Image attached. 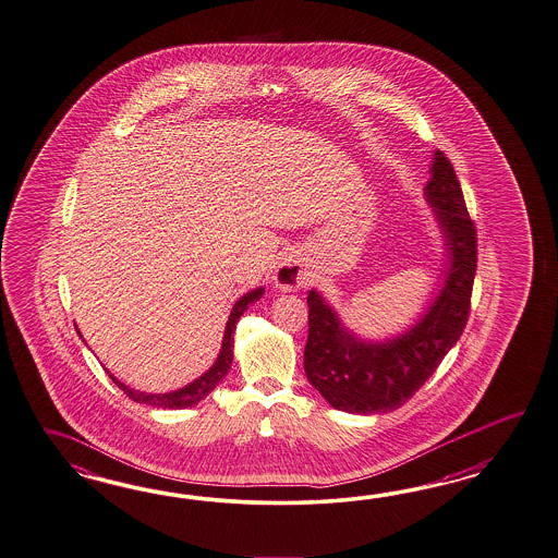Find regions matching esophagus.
I'll return each mask as SVG.
<instances>
[{
    "label": "esophagus",
    "mask_w": 558,
    "mask_h": 558,
    "mask_svg": "<svg viewBox=\"0 0 558 558\" xmlns=\"http://www.w3.org/2000/svg\"><path fill=\"white\" fill-rule=\"evenodd\" d=\"M305 281H307V272L301 265L300 258H286L275 271V283L283 291H293L298 287H303Z\"/></svg>",
    "instance_id": "obj_1"
}]
</instances>
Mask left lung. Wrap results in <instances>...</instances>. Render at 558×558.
I'll use <instances>...</instances> for the list:
<instances>
[{
	"mask_svg": "<svg viewBox=\"0 0 558 558\" xmlns=\"http://www.w3.org/2000/svg\"><path fill=\"white\" fill-rule=\"evenodd\" d=\"M430 173L425 190L441 222L451 267L429 314L400 338L364 343L343 329L319 293L307 295L310 333L303 366L310 383L338 411L374 414L402 407L429 380L468 324L477 269V230L444 151L435 154Z\"/></svg>",
	"mask_w": 558,
	"mask_h": 558,
	"instance_id": "obj_1",
	"label": "left lung"
}]
</instances>
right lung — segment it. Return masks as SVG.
<instances>
[{
    "label": "right lung",
    "instance_id": "1",
    "mask_svg": "<svg viewBox=\"0 0 558 558\" xmlns=\"http://www.w3.org/2000/svg\"><path fill=\"white\" fill-rule=\"evenodd\" d=\"M260 295H263V289H255V291L246 293V295H243L241 300L234 303V307L230 312L229 324H227V331H225V342H222L220 354L216 357L213 368L206 372V374H202L201 378L194 380L192 385L184 386V388H180L175 392H168V395H145V392L133 390V388H129L123 383H119L111 374L109 376L113 378L114 385L119 386V390H123L129 399L135 400V402H145V404L163 407V409H186V407H192V404H198L227 376L230 364H232V348H234L236 322L241 319V315L246 312V307L253 301L260 300Z\"/></svg>",
    "mask_w": 558,
    "mask_h": 558
}]
</instances>
